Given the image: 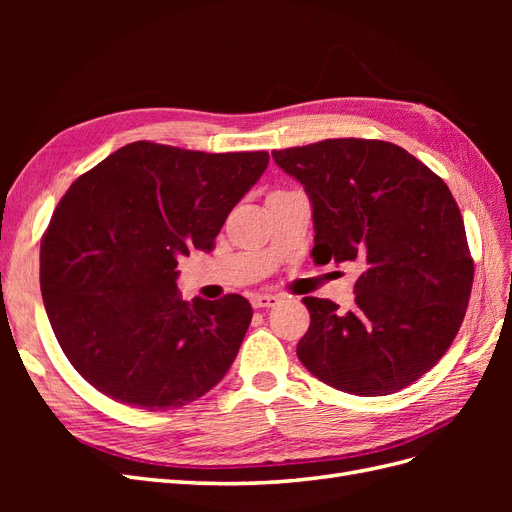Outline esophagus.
Returning a JSON list of instances; mask_svg holds the SVG:
<instances>
[{
  "mask_svg": "<svg viewBox=\"0 0 512 512\" xmlns=\"http://www.w3.org/2000/svg\"><path fill=\"white\" fill-rule=\"evenodd\" d=\"M280 297H275V294H254L252 297V305L256 309H265V307H275L280 305Z\"/></svg>",
  "mask_w": 512,
  "mask_h": 512,
  "instance_id": "obj_1",
  "label": "esophagus"
}]
</instances>
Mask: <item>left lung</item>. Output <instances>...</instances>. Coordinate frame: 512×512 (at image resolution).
I'll list each match as a JSON object with an SVG mask.
<instances>
[{
  "mask_svg": "<svg viewBox=\"0 0 512 512\" xmlns=\"http://www.w3.org/2000/svg\"><path fill=\"white\" fill-rule=\"evenodd\" d=\"M312 203L316 265L361 267L348 312L305 297L299 361L324 384L361 397L406 389L436 365L461 327L474 262L446 183L406 149L327 138L273 151Z\"/></svg>",
  "mask_w": 512,
  "mask_h": 512,
  "instance_id": "obj_1",
  "label": "left lung"
}]
</instances>
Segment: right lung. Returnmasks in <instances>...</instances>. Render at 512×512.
<instances>
[{"instance_id": "1", "label": "right lung", "mask_w": 512, "mask_h": 512, "mask_svg": "<svg viewBox=\"0 0 512 512\" xmlns=\"http://www.w3.org/2000/svg\"><path fill=\"white\" fill-rule=\"evenodd\" d=\"M267 151L205 153L136 141L76 179L40 243L46 316L72 367L121 404L158 412L211 391L252 305L183 301L177 260L213 250Z\"/></svg>"}]
</instances>
